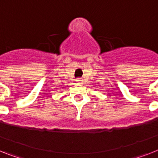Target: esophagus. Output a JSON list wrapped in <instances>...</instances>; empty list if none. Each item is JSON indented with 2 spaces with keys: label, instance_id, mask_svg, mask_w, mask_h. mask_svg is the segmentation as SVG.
I'll use <instances>...</instances> for the list:
<instances>
[{
  "label": "esophagus",
  "instance_id": "obj_1",
  "mask_svg": "<svg viewBox=\"0 0 158 158\" xmlns=\"http://www.w3.org/2000/svg\"><path fill=\"white\" fill-rule=\"evenodd\" d=\"M81 80H82L81 79H76L77 83H81Z\"/></svg>",
  "mask_w": 158,
  "mask_h": 158
}]
</instances>
